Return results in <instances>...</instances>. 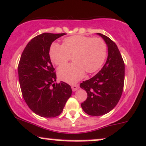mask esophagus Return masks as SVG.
<instances>
[{
    "mask_svg": "<svg viewBox=\"0 0 146 146\" xmlns=\"http://www.w3.org/2000/svg\"><path fill=\"white\" fill-rule=\"evenodd\" d=\"M78 88H79V87H78V85H72V90L73 92H75V91H76Z\"/></svg>",
    "mask_w": 146,
    "mask_h": 146,
    "instance_id": "obj_1",
    "label": "esophagus"
}]
</instances>
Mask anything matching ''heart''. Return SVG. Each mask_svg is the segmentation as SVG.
<instances>
[{
	"label": "heart",
	"mask_w": 146,
	"mask_h": 146,
	"mask_svg": "<svg viewBox=\"0 0 146 146\" xmlns=\"http://www.w3.org/2000/svg\"><path fill=\"white\" fill-rule=\"evenodd\" d=\"M107 44L98 37L74 35L67 37L63 45L54 43L50 49V57L56 66H61L73 56L74 63L61 66L57 70L61 80L68 83H74L84 76L85 70L88 73L96 72L106 59Z\"/></svg>",
	"instance_id": "obj_1"
}]
</instances>
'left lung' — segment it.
<instances>
[{
  "label": "left lung",
  "mask_w": 146,
  "mask_h": 146,
  "mask_svg": "<svg viewBox=\"0 0 146 146\" xmlns=\"http://www.w3.org/2000/svg\"><path fill=\"white\" fill-rule=\"evenodd\" d=\"M97 35L107 45V61L98 73L80 85L87 94L81 107L92 116L103 115L114 109L120 99L124 83V63L117 45L106 35Z\"/></svg>",
  "instance_id": "obj_1"
}]
</instances>
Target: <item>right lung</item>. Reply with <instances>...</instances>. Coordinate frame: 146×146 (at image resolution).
Here are the masks:
<instances>
[{
    "label": "right lung",
    "mask_w": 146,
    "mask_h": 146,
    "mask_svg": "<svg viewBox=\"0 0 146 146\" xmlns=\"http://www.w3.org/2000/svg\"><path fill=\"white\" fill-rule=\"evenodd\" d=\"M64 35L44 33L36 36L26 46L19 62V82L24 99L33 112L43 117L59 115L72 93L68 84L53 83L56 76L50 48Z\"/></svg>",
    "instance_id": "obj_1"
}]
</instances>
